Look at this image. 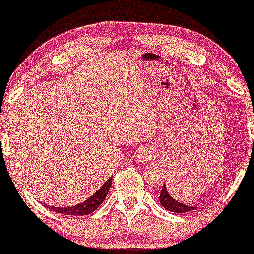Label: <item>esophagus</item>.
I'll return each instance as SVG.
<instances>
[{"label": "esophagus", "mask_w": 254, "mask_h": 254, "mask_svg": "<svg viewBox=\"0 0 254 254\" xmlns=\"http://www.w3.org/2000/svg\"><path fill=\"white\" fill-rule=\"evenodd\" d=\"M138 156L142 162H148V160H152L155 158V150L152 147H143L139 150Z\"/></svg>", "instance_id": "esophagus-1"}]
</instances>
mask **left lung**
I'll return each mask as SVG.
<instances>
[{"label": "left lung", "instance_id": "8db88e82", "mask_svg": "<svg viewBox=\"0 0 254 254\" xmlns=\"http://www.w3.org/2000/svg\"><path fill=\"white\" fill-rule=\"evenodd\" d=\"M159 201L164 209H167L168 211H172V213H188V211H191V210L195 209V207L180 203V202H177L176 199L172 198L170 195V193H168V190H167L166 185L162 188Z\"/></svg>", "mask_w": 254, "mask_h": 254}]
</instances>
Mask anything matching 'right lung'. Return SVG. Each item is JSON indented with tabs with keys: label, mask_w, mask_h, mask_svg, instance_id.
I'll use <instances>...</instances> for the list:
<instances>
[{
	"label": "right lung",
	"mask_w": 254,
	"mask_h": 254,
	"mask_svg": "<svg viewBox=\"0 0 254 254\" xmlns=\"http://www.w3.org/2000/svg\"><path fill=\"white\" fill-rule=\"evenodd\" d=\"M111 184H112V177L108 179L95 194H92L90 198H87L79 205L70 206V207H53V206H47V207H49L52 211L65 214V215H88L98 209L99 206L103 203V201L106 199Z\"/></svg>",
	"instance_id": "add662e5"
}]
</instances>
